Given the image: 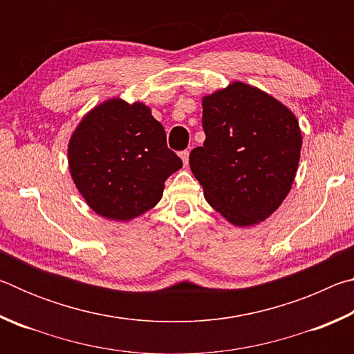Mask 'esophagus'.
<instances>
[{"mask_svg": "<svg viewBox=\"0 0 354 354\" xmlns=\"http://www.w3.org/2000/svg\"><path fill=\"white\" fill-rule=\"evenodd\" d=\"M179 158H181L184 165H187V162H189V151H187V149H185V151L179 153Z\"/></svg>", "mask_w": 354, "mask_h": 354, "instance_id": "obj_1", "label": "esophagus"}]
</instances>
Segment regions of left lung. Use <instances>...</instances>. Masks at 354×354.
Returning <instances> with one entry per match:
<instances>
[{"mask_svg":"<svg viewBox=\"0 0 354 354\" xmlns=\"http://www.w3.org/2000/svg\"><path fill=\"white\" fill-rule=\"evenodd\" d=\"M201 103L206 140L192 149L190 170L231 225L261 223L295 179L303 143L298 120L272 95L241 81Z\"/></svg>","mask_w":354,"mask_h":354,"instance_id":"left-lung-1","label":"left lung"}]
</instances>
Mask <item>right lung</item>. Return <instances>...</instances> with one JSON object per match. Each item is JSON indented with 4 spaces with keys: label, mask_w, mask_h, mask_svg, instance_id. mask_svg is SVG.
Returning a JSON list of instances; mask_svg holds the SVG:
<instances>
[{
    "label": "right lung",
    "mask_w": 354,
    "mask_h": 354,
    "mask_svg": "<svg viewBox=\"0 0 354 354\" xmlns=\"http://www.w3.org/2000/svg\"><path fill=\"white\" fill-rule=\"evenodd\" d=\"M183 167L165 129L143 103L111 98L88 111L68 142L71 179L93 212L129 221L162 198L165 181Z\"/></svg>",
    "instance_id": "obj_1"
}]
</instances>
